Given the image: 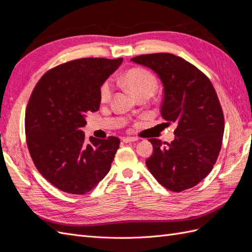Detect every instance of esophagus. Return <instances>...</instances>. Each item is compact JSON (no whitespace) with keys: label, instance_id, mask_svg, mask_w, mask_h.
<instances>
[{"label":"esophagus","instance_id":"esophagus-1","mask_svg":"<svg viewBox=\"0 0 252 252\" xmlns=\"http://www.w3.org/2000/svg\"><path fill=\"white\" fill-rule=\"evenodd\" d=\"M136 141H138V139L133 138V136H125V138H123L124 143H131V142H136Z\"/></svg>","mask_w":252,"mask_h":252}]
</instances>
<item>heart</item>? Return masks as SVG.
Returning a JSON list of instances; mask_svg holds the SVG:
<instances>
[{"mask_svg":"<svg viewBox=\"0 0 252 252\" xmlns=\"http://www.w3.org/2000/svg\"><path fill=\"white\" fill-rule=\"evenodd\" d=\"M122 83L138 97L143 94H154L157 89L155 75L142 68H132L127 70L121 78ZM112 95V86L109 81L102 84L100 88V100L103 103L108 102Z\"/></svg>","mask_w":252,"mask_h":252,"instance_id":"heart-1","label":"heart"}]
</instances>
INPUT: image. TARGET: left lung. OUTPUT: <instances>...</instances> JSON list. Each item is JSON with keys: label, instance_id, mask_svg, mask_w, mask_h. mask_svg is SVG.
<instances>
[{"label": "left lung", "instance_id": "1", "mask_svg": "<svg viewBox=\"0 0 252 252\" xmlns=\"http://www.w3.org/2000/svg\"><path fill=\"white\" fill-rule=\"evenodd\" d=\"M131 61L157 73L164 87L161 114L167 124H177L172 142L149 140L154 154L147 168L171 191L191 188L209 174L222 146L224 116L216 90L201 70L172 53Z\"/></svg>", "mask_w": 252, "mask_h": 252}]
</instances>
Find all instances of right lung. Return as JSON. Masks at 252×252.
<instances>
[{
    "mask_svg": "<svg viewBox=\"0 0 252 252\" xmlns=\"http://www.w3.org/2000/svg\"><path fill=\"white\" fill-rule=\"evenodd\" d=\"M123 59L86 58L57 66L35 85L25 113L27 146L49 183L71 194L93 190L110 170L116 136L86 143L87 113L100 108V88Z\"/></svg>",
    "mask_w": 252,
    "mask_h": 252,
    "instance_id": "add662e5",
    "label": "right lung"
}]
</instances>
